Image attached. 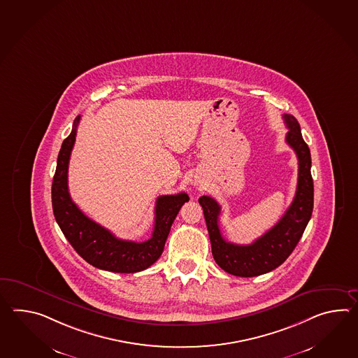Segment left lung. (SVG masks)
Segmentation results:
<instances>
[{
  "label": "left lung",
  "instance_id": "left-lung-1",
  "mask_svg": "<svg viewBox=\"0 0 358 358\" xmlns=\"http://www.w3.org/2000/svg\"><path fill=\"white\" fill-rule=\"evenodd\" d=\"M286 143L295 151L298 158V185L294 200L271 230L263 234L249 245H238L223 238L218 218L221 207L210 196L199 198L207 222L212 255L215 263L231 275L255 278L278 268L292 255L303 232L310 222L313 210V180L310 175V151L303 140L301 126L290 114H284Z\"/></svg>",
  "mask_w": 358,
  "mask_h": 358
}]
</instances>
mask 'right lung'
Returning a JSON list of instances; mask_svg holds the SVG:
<instances>
[{
	"label": "right lung",
	"mask_w": 358,
	"mask_h": 358,
	"mask_svg": "<svg viewBox=\"0 0 358 358\" xmlns=\"http://www.w3.org/2000/svg\"><path fill=\"white\" fill-rule=\"evenodd\" d=\"M80 120V115H78L73 123L71 135L64 140L57 155L51 187L56 222L74 250L96 268L120 273L146 270L163 253L171 226L181 207L190 198L186 192H180L176 195H162L157 199L154 231L149 240L136 243L115 238L110 231L88 218L73 203L69 195L68 166Z\"/></svg>",
	"instance_id": "obj_1"
}]
</instances>
